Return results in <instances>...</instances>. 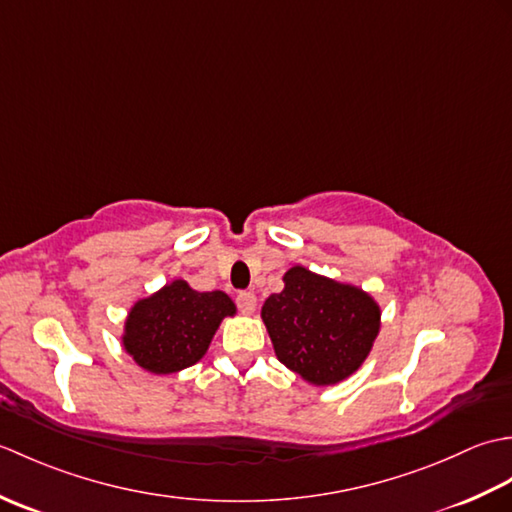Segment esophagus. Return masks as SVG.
Returning a JSON list of instances; mask_svg holds the SVG:
<instances>
[{
    "mask_svg": "<svg viewBox=\"0 0 512 512\" xmlns=\"http://www.w3.org/2000/svg\"><path fill=\"white\" fill-rule=\"evenodd\" d=\"M237 306H239V310H242V312H253L255 310V306H257V297L253 295V292H250V290H242V292H239V295H237Z\"/></svg>",
    "mask_w": 512,
    "mask_h": 512,
    "instance_id": "34e87169",
    "label": "esophagus"
}]
</instances>
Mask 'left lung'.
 Wrapping results in <instances>:
<instances>
[{
  "label": "left lung",
  "mask_w": 512,
  "mask_h": 512,
  "mask_svg": "<svg viewBox=\"0 0 512 512\" xmlns=\"http://www.w3.org/2000/svg\"><path fill=\"white\" fill-rule=\"evenodd\" d=\"M262 319L275 354L312 385H336L363 365L380 330V308L365 290L292 266Z\"/></svg>",
  "instance_id": "left-lung-1"
}]
</instances>
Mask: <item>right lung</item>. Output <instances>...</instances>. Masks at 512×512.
Here are the masks:
<instances>
[{
    "instance_id": "add662e5",
    "label": "right lung",
    "mask_w": 512,
    "mask_h": 512,
    "mask_svg": "<svg viewBox=\"0 0 512 512\" xmlns=\"http://www.w3.org/2000/svg\"><path fill=\"white\" fill-rule=\"evenodd\" d=\"M235 303L222 290L198 292L184 279H173L129 310L123 347L151 374H176L200 361L224 317Z\"/></svg>"
}]
</instances>
